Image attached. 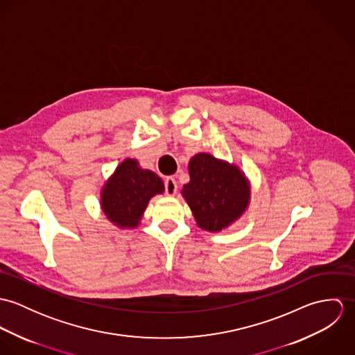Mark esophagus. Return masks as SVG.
<instances>
[{
  "mask_svg": "<svg viewBox=\"0 0 355 355\" xmlns=\"http://www.w3.org/2000/svg\"><path fill=\"white\" fill-rule=\"evenodd\" d=\"M178 191V183L173 178H166L165 179V193L166 196H175Z\"/></svg>",
  "mask_w": 355,
  "mask_h": 355,
  "instance_id": "1",
  "label": "esophagus"
}]
</instances>
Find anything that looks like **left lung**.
Returning a JSON list of instances; mask_svg holds the SVG:
<instances>
[{
  "instance_id": "obj_1",
  "label": "left lung",
  "mask_w": 355,
  "mask_h": 355,
  "mask_svg": "<svg viewBox=\"0 0 355 355\" xmlns=\"http://www.w3.org/2000/svg\"><path fill=\"white\" fill-rule=\"evenodd\" d=\"M189 172L190 182L183 186L182 194L200 228L220 232L248 209L250 184L238 166L198 153L190 159Z\"/></svg>"
}]
</instances>
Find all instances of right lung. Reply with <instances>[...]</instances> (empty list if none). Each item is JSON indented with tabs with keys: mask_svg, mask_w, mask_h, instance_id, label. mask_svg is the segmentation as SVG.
I'll return each mask as SVG.
<instances>
[{
	"mask_svg": "<svg viewBox=\"0 0 355 355\" xmlns=\"http://www.w3.org/2000/svg\"><path fill=\"white\" fill-rule=\"evenodd\" d=\"M162 193L164 183L154 172L125 158L102 187V210L119 228H135L150 198Z\"/></svg>",
	"mask_w": 355,
	"mask_h": 355,
	"instance_id": "add662e5",
	"label": "right lung"
}]
</instances>
